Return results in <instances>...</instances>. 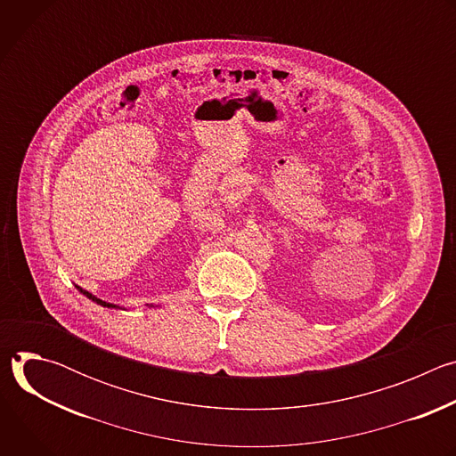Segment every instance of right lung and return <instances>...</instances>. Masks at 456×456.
<instances>
[{"instance_id":"add662e5","label":"right lung","mask_w":456,"mask_h":456,"mask_svg":"<svg viewBox=\"0 0 456 456\" xmlns=\"http://www.w3.org/2000/svg\"><path fill=\"white\" fill-rule=\"evenodd\" d=\"M77 290L81 292V294H85L88 299H92V301H95L97 305H101V306H106V308H118L117 305H113V303H106V301H102V299H99V297H95L94 294H90L88 290H85V289H81V287H77ZM150 306H153V305H150Z\"/></svg>"}]
</instances>
